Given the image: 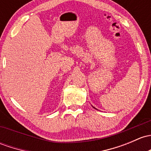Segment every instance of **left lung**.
Here are the masks:
<instances>
[{
	"instance_id": "8db88e82",
	"label": "left lung",
	"mask_w": 151,
	"mask_h": 151,
	"mask_svg": "<svg viewBox=\"0 0 151 151\" xmlns=\"http://www.w3.org/2000/svg\"><path fill=\"white\" fill-rule=\"evenodd\" d=\"M93 108H94V109H96V108H95V107H93Z\"/></svg>"
}]
</instances>
